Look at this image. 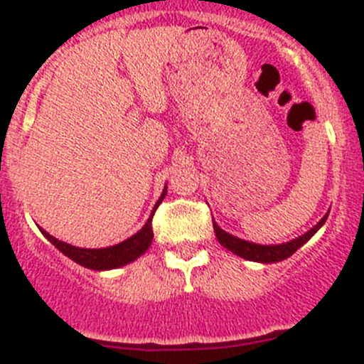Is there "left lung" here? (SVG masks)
<instances>
[{"mask_svg":"<svg viewBox=\"0 0 364 364\" xmlns=\"http://www.w3.org/2000/svg\"><path fill=\"white\" fill-rule=\"evenodd\" d=\"M326 220H328V215H326L324 218L314 227V229H310L306 234H303V236L296 237L294 241H289V243H284V245H271V247H266V245L248 243V241L240 240V237L230 236V234H227L225 230L220 229L215 222H213V229H215V234L216 237H218L220 243H222L225 248H229L230 252L236 253V255L243 257V259H248V260H255V262H278V260H284L287 259V257H291L297 248L303 247V245L306 243V241L310 240V237L314 236L322 225H324Z\"/></svg>","mask_w":364,"mask_h":364,"instance_id":"left-lung-1","label":"left lung"}]
</instances>
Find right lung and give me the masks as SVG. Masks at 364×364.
<instances>
[{
  "instance_id": "obj_1",
  "label": "right lung",
  "mask_w": 364,
  "mask_h": 364,
  "mask_svg": "<svg viewBox=\"0 0 364 364\" xmlns=\"http://www.w3.org/2000/svg\"><path fill=\"white\" fill-rule=\"evenodd\" d=\"M164 197H165V190H164V193H161L159 203H156L155 208H153V213H151V216H149L148 222H146V225L142 227V229L139 230L135 236H132L130 240L123 241V243L116 245V247L98 248V250H90V248H77V247H72V245L63 243V241H58L56 237H53L50 234H47L46 230H42V229L40 230H42L43 236H46L47 240H49L50 243L58 248V250H60L61 253H65L67 257H70L73 262L80 264V266H84V267H90V269H97V271L112 269V267H119V266H124V264L132 262V260H135L139 255H142V253L148 250L149 245H151V241H153V223H151L153 215H155L156 208H159L161 200H164Z\"/></svg>"
}]
</instances>
